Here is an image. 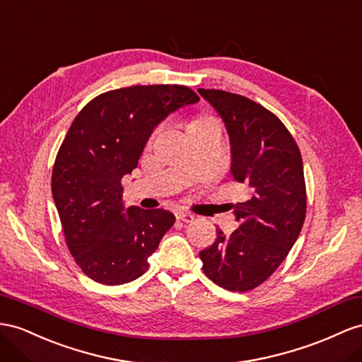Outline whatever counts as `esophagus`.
Returning <instances> with one entry per match:
<instances>
[{
  "mask_svg": "<svg viewBox=\"0 0 362 362\" xmlns=\"http://www.w3.org/2000/svg\"><path fill=\"white\" fill-rule=\"evenodd\" d=\"M175 217H177V220H180V221H185V223H191V221L194 220V214H191V212H187V211L175 212Z\"/></svg>",
  "mask_w": 362,
  "mask_h": 362,
  "instance_id": "obj_1",
  "label": "esophagus"
}]
</instances>
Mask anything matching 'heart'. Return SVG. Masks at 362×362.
Masks as SVG:
<instances>
[{"instance_id": "b5f03b06", "label": "heart", "mask_w": 362, "mask_h": 362, "mask_svg": "<svg viewBox=\"0 0 362 362\" xmlns=\"http://www.w3.org/2000/svg\"><path fill=\"white\" fill-rule=\"evenodd\" d=\"M212 122V120L209 117H205V116H200V117H196L192 120V122L189 124V127H199V125H205V124H209Z\"/></svg>"}]
</instances>
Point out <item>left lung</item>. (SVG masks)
Wrapping results in <instances>:
<instances>
[{
	"mask_svg": "<svg viewBox=\"0 0 362 362\" xmlns=\"http://www.w3.org/2000/svg\"><path fill=\"white\" fill-rule=\"evenodd\" d=\"M223 119L230 141V174L249 189L234 205L240 223L203 249V272L233 292L255 289L289 254L305 218V182L298 145L269 110L223 90L199 88Z\"/></svg>",
	"mask_w": 362,
	"mask_h": 362,
	"instance_id": "1",
	"label": "left lung"
}]
</instances>
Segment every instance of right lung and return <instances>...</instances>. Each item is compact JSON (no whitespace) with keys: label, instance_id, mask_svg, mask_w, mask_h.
Returning a JSON list of instances; mask_svg holds the SVG:
<instances>
[{"label":"right lung","instance_id":"obj_1","mask_svg":"<svg viewBox=\"0 0 362 362\" xmlns=\"http://www.w3.org/2000/svg\"><path fill=\"white\" fill-rule=\"evenodd\" d=\"M200 98L185 86H134L91 99L73 120L57 154L52 194L69 251L91 280L117 286L148 269L175 221L165 209L122 203L124 175L137 166L154 128Z\"/></svg>","mask_w":362,"mask_h":362}]
</instances>
